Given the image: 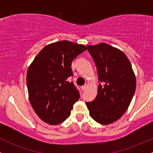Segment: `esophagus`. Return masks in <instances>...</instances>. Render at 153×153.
<instances>
[{
    "label": "esophagus",
    "instance_id": "34e87169",
    "mask_svg": "<svg viewBox=\"0 0 153 153\" xmlns=\"http://www.w3.org/2000/svg\"><path fill=\"white\" fill-rule=\"evenodd\" d=\"M86 88H87V85H82V86H81V89H82V91H85V89H86Z\"/></svg>",
    "mask_w": 153,
    "mask_h": 153
}]
</instances>
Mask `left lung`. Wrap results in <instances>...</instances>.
<instances>
[{"mask_svg":"<svg viewBox=\"0 0 153 153\" xmlns=\"http://www.w3.org/2000/svg\"><path fill=\"white\" fill-rule=\"evenodd\" d=\"M98 72L99 85L96 99L85 102L90 114L103 125L122 117L136 89V78L124 52L105 43L87 46Z\"/></svg>","mask_w":153,"mask_h":153,"instance_id":"8db88e82","label":"left lung"}]
</instances>
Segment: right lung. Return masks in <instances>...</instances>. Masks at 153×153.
Returning <instances> with one entry per match:
<instances>
[{
  "label": "right lung",
  "instance_id": "obj_1",
  "mask_svg": "<svg viewBox=\"0 0 153 153\" xmlns=\"http://www.w3.org/2000/svg\"><path fill=\"white\" fill-rule=\"evenodd\" d=\"M86 48L69 41L50 44L39 52L26 75L29 101L42 120L53 125L71 115L80 92L73 82L72 62Z\"/></svg>",
  "mask_w": 153,
  "mask_h": 153
}]
</instances>
